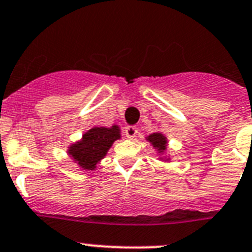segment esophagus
I'll return each instance as SVG.
<instances>
[{"label":"esophagus","instance_id":"esophagus-1","mask_svg":"<svg viewBox=\"0 0 252 252\" xmlns=\"http://www.w3.org/2000/svg\"><path fill=\"white\" fill-rule=\"evenodd\" d=\"M137 133L138 130L135 126H127V127L125 128V135H126L127 138H130V140H133V138L137 137Z\"/></svg>","mask_w":252,"mask_h":252}]
</instances>
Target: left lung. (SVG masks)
I'll return each instance as SVG.
<instances>
[{
  "mask_svg": "<svg viewBox=\"0 0 252 252\" xmlns=\"http://www.w3.org/2000/svg\"><path fill=\"white\" fill-rule=\"evenodd\" d=\"M146 140L153 146V148L157 151L158 155H163V153L167 151V143H168V141H167V137L162 132L151 133V135H148L147 137H146ZM160 159L168 160L169 158L160 157Z\"/></svg>",
  "mask_w": 252,
  "mask_h": 252,
  "instance_id": "left-lung-1",
  "label": "left lung"
}]
</instances>
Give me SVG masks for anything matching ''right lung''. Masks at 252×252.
I'll use <instances>...</instances> for the list:
<instances>
[{
  "instance_id": "right-lung-1",
  "label": "right lung",
  "mask_w": 252,
  "mask_h": 252,
  "mask_svg": "<svg viewBox=\"0 0 252 252\" xmlns=\"http://www.w3.org/2000/svg\"><path fill=\"white\" fill-rule=\"evenodd\" d=\"M120 138L121 130L117 125H112L111 127L95 126L86 131L81 140L71 143L66 152L81 169L94 171L112 143Z\"/></svg>"
}]
</instances>
